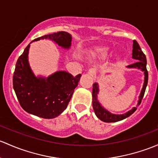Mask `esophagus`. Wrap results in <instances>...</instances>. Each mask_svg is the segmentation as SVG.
Instances as JSON below:
<instances>
[{"label": "esophagus", "mask_w": 158, "mask_h": 158, "mask_svg": "<svg viewBox=\"0 0 158 158\" xmlns=\"http://www.w3.org/2000/svg\"><path fill=\"white\" fill-rule=\"evenodd\" d=\"M88 73L94 79H95L96 78H97V74H96L97 73V72H96V69H94V68H91V69H89Z\"/></svg>", "instance_id": "esophagus-1"}]
</instances>
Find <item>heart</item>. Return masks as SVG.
<instances>
[{
    "mask_svg": "<svg viewBox=\"0 0 158 158\" xmlns=\"http://www.w3.org/2000/svg\"><path fill=\"white\" fill-rule=\"evenodd\" d=\"M110 49L108 48L103 47V48H98L94 51V54L96 55V54H99V55L101 56H106L109 54Z\"/></svg>",
    "mask_w": 158,
    "mask_h": 158,
    "instance_id": "b5f03b06",
    "label": "heart"
}]
</instances>
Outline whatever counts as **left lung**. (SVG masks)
Segmentation results:
<instances>
[{
    "mask_svg": "<svg viewBox=\"0 0 158 158\" xmlns=\"http://www.w3.org/2000/svg\"><path fill=\"white\" fill-rule=\"evenodd\" d=\"M132 58L135 60L136 61L134 64H131V65L127 66V68L129 69H140L141 71L144 73V83L142 86V91H141L140 94L139 96V101H138V104L136 107H134L133 108L131 109L130 110L127 111V113L123 114H111L107 110H106L101 105V104L98 100V94L99 92V86L98 83L95 82L93 84V89H92V106L93 109H94L95 115L97 116L98 118H99L101 120L104 121L106 123H114L117 122V121L123 120V119L127 118L130 115H132L134 112L137 109V107L141 104L142 98H143L144 94H145V89L147 87L148 84V73L147 69H146V65H147V60H146V57L143 52H142V49H141L140 46L138 44L137 41L135 40L133 41V44H132Z\"/></svg>",
    "mask_w": 158,
    "mask_h": 158,
    "instance_id": "obj_1",
    "label": "left lung"
}]
</instances>
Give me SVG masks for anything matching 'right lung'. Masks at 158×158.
Instances as JSON below:
<instances>
[{
    "instance_id": "obj_1",
    "label": "right lung",
    "mask_w": 158,
    "mask_h": 158,
    "mask_svg": "<svg viewBox=\"0 0 158 158\" xmlns=\"http://www.w3.org/2000/svg\"><path fill=\"white\" fill-rule=\"evenodd\" d=\"M40 39L51 40L60 47L69 49L72 35L66 31H58L41 36L31 42ZM30 44L16 64L13 89L21 107L26 112L41 118H55L66 108L82 75L73 76L66 71H57L48 77L36 76L29 62Z\"/></svg>"
}]
</instances>
